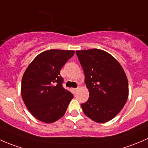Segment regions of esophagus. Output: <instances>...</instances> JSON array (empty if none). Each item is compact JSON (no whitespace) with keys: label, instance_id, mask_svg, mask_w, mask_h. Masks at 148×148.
<instances>
[{"label":"esophagus","instance_id":"esophagus-1","mask_svg":"<svg viewBox=\"0 0 148 148\" xmlns=\"http://www.w3.org/2000/svg\"><path fill=\"white\" fill-rule=\"evenodd\" d=\"M79 88H74V89H72V91H73V93L75 94L76 92H77V90H78Z\"/></svg>","mask_w":148,"mask_h":148}]
</instances>
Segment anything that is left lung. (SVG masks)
Returning <instances> with one entry per match:
<instances>
[{
  "instance_id": "left-lung-1",
  "label": "left lung",
  "mask_w": 148,
  "mask_h": 148,
  "mask_svg": "<svg viewBox=\"0 0 148 148\" xmlns=\"http://www.w3.org/2000/svg\"><path fill=\"white\" fill-rule=\"evenodd\" d=\"M89 89V99L81 107L85 115L98 123L114 118L128 98V82L117 60L97 49L76 51Z\"/></svg>"
}]
</instances>
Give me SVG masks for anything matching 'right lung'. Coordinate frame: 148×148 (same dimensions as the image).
<instances>
[{
    "label": "right lung",
    "mask_w": 148,
    "mask_h": 148,
    "mask_svg": "<svg viewBox=\"0 0 148 148\" xmlns=\"http://www.w3.org/2000/svg\"><path fill=\"white\" fill-rule=\"evenodd\" d=\"M74 51L51 49L39 53L23 74L21 96L37 120L52 123L64 115L74 95L62 86L60 71Z\"/></svg>",
    "instance_id": "obj_1"
}]
</instances>
